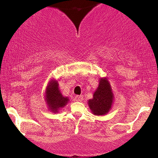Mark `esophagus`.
<instances>
[{
    "mask_svg": "<svg viewBox=\"0 0 158 158\" xmlns=\"http://www.w3.org/2000/svg\"><path fill=\"white\" fill-rule=\"evenodd\" d=\"M82 99H83V97L81 95L76 96V97H74V101H77V102H81Z\"/></svg>",
    "mask_w": 158,
    "mask_h": 158,
    "instance_id": "1",
    "label": "esophagus"
}]
</instances>
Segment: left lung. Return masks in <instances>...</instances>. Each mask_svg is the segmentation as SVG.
<instances>
[{
	"label": "left lung",
	"mask_w": 158,
	"mask_h": 158,
	"mask_svg": "<svg viewBox=\"0 0 158 158\" xmlns=\"http://www.w3.org/2000/svg\"><path fill=\"white\" fill-rule=\"evenodd\" d=\"M114 94L107 78H101L93 99L88 100V106L94 115H105L111 108Z\"/></svg>",
	"instance_id": "8db88e82"
}]
</instances>
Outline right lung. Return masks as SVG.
<instances>
[{
  "mask_svg": "<svg viewBox=\"0 0 158 158\" xmlns=\"http://www.w3.org/2000/svg\"><path fill=\"white\" fill-rule=\"evenodd\" d=\"M45 100L49 110L53 113L59 112V110L64 108L69 102L68 98L63 97L61 94L58 81L55 79H51L49 81L45 91Z\"/></svg>",
  "mask_w": 158,
  "mask_h": 158,
  "instance_id": "1",
  "label": "right lung"
}]
</instances>
